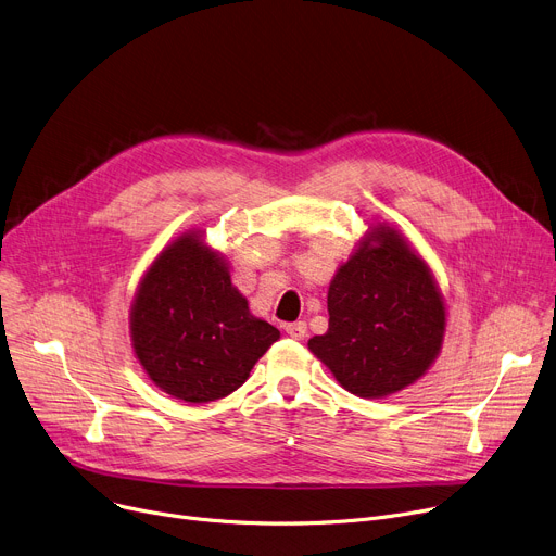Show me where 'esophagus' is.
<instances>
[{
    "instance_id": "esophagus-1",
    "label": "esophagus",
    "mask_w": 556,
    "mask_h": 556,
    "mask_svg": "<svg viewBox=\"0 0 556 556\" xmlns=\"http://www.w3.org/2000/svg\"><path fill=\"white\" fill-rule=\"evenodd\" d=\"M286 333L293 338V340H304L306 338V323H302V319H298V323H290L286 325Z\"/></svg>"
}]
</instances>
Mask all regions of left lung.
Listing matches in <instances>:
<instances>
[{
    "mask_svg": "<svg viewBox=\"0 0 556 556\" xmlns=\"http://www.w3.org/2000/svg\"><path fill=\"white\" fill-rule=\"evenodd\" d=\"M327 304L329 329L308 349L356 396L378 399L415 383L442 346L440 290L390 227L367 233L333 277Z\"/></svg>",
    "mask_w": 556,
    "mask_h": 556,
    "instance_id": "left-lung-1",
    "label": "left lung"
}]
</instances>
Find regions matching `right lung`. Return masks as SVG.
I'll return each instance as SVG.
<instances>
[{
  "label": "right lung",
  "mask_w": 556,
  "mask_h": 556,
  "mask_svg": "<svg viewBox=\"0 0 556 556\" xmlns=\"http://www.w3.org/2000/svg\"><path fill=\"white\" fill-rule=\"evenodd\" d=\"M130 331L143 369L166 394L189 403L239 390L279 338L250 315L223 258L195 237L168 245L146 273Z\"/></svg>",
  "instance_id": "add662e5"
}]
</instances>
